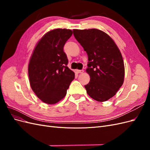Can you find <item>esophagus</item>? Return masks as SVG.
I'll return each mask as SVG.
<instances>
[{
  "instance_id": "1",
  "label": "esophagus",
  "mask_w": 150,
  "mask_h": 150,
  "mask_svg": "<svg viewBox=\"0 0 150 150\" xmlns=\"http://www.w3.org/2000/svg\"><path fill=\"white\" fill-rule=\"evenodd\" d=\"M83 72H84V70H83V69H82V70H78V69H77V70H76V72H77V73H83Z\"/></svg>"
}]
</instances>
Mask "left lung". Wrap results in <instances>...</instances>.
Returning <instances> with one entry per match:
<instances>
[{
    "mask_svg": "<svg viewBox=\"0 0 150 150\" xmlns=\"http://www.w3.org/2000/svg\"><path fill=\"white\" fill-rule=\"evenodd\" d=\"M73 34L88 56L86 72L91 79L84 86L87 93L97 101L108 100L124 81V62L118 47L107 34L96 29H74Z\"/></svg>",
    "mask_w": 150,
    "mask_h": 150,
    "instance_id": "obj_1",
    "label": "left lung"
}]
</instances>
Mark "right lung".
I'll list each match as a JSON object with an SVG mask.
<instances>
[{
  "mask_svg": "<svg viewBox=\"0 0 150 150\" xmlns=\"http://www.w3.org/2000/svg\"><path fill=\"white\" fill-rule=\"evenodd\" d=\"M72 34L66 29H56L41 38L34 50L29 63L30 87L40 100L55 104L65 97L75 74L67 66L64 44Z\"/></svg>",
  "mask_w": 150,
  "mask_h": 150,
  "instance_id": "add662e5",
  "label": "right lung"
}]
</instances>
